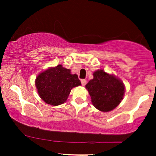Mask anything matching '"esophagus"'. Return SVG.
I'll list each match as a JSON object with an SVG mask.
<instances>
[{
  "label": "esophagus",
  "instance_id": "1",
  "mask_svg": "<svg viewBox=\"0 0 156 156\" xmlns=\"http://www.w3.org/2000/svg\"><path fill=\"white\" fill-rule=\"evenodd\" d=\"M81 82H82V86H85V84H87V80H81Z\"/></svg>",
  "mask_w": 156,
  "mask_h": 156
}]
</instances>
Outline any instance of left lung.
<instances>
[{"instance_id": "1", "label": "left lung", "mask_w": 156, "mask_h": 156, "mask_svg": "<svg viewBox=\"0 0 156 156\" xmlns=\"http://www.w3.org/2000/svg\"><path fill=\"white\" fill-rule=\"evenodd\" d=\"M94 78L86 84L93 106L100 112L114 110L123 100L125 85L114 74H108L104 69L93 73Z\"/></svg>"}]
</instances>
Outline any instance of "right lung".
I'll return each instance as SVG.
<instances>
[{"label":"right lung","instance_id":"right-lung-1","mask_svg":"<svg viewBox=\"0 0 156 156\" xmlns=\"http://www.w3.org/2000/svg\"><path fill=\"white\" fill-rule=\"evenodd\" d=\"M35 84L38 95L43 101L59 106L67 101L72 89L80 86L81 82L77 74H72L69 69L58 65L40 72Z\"/></svg>","mask_w":156,"mask_h":156}]
</instances>
